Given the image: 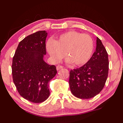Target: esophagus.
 I'll list each match as a JSON object with an SVG mask.
<instances>
[{"mask_svg":"<svg viewBox=\"0 0 123 123\" xmlns=\"http://www.w3.org/2000/svg\"><path fill=\"white\" fill-rule=\"evenodd\" d=\"M63 68V66H60V65H58V66H57V67H56V70H60V69Z\"/></svg>","mask_w":123,"mask_h":123,"instance_id":"34e87169","label":"esophagus"}]
</instances>
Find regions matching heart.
Returning a JSON list of instances; mask_svg holds the SVG:
<instances>
[{"label":"heart","mask_w":123,"mask_h":123,"mask_svg":"<svg viewBox=\"0 0 123 123\" xmlns=\"http://www.w3.org/2000/svg\"><path fill=\"white\" fill-rule=\"evenodd\" d=\"M47 49L52 60L58 63L65 55L66 61L76 66L86 63L90 59L93 50V41L90 36L76 31H69L62 34L57 40L50 39Z\"/></svg>","instance_id":"heart-1"}]
</instances>
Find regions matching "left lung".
Listing matches in <instances>:
<instances>
[{
	"instance_id": "8db88e82",
	"label": "left lung",
	"mask_w": 123,
	"mask_h": 123,
	"mask_svg": "<svg viewBox=\"0 0 123 123\" xmlns=\"http://www.w3.org/2000/svg\"><path fill=\"white\" fill-rule=\"evenodd\" d=\"M96 51L83 66L70 72L71 93L80 99L92 98L99 94L105 85L109 71V60L106 49L97 37Z\"/></svg>"
}]
</instances>
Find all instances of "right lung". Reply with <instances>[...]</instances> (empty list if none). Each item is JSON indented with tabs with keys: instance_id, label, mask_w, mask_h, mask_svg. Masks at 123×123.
<instances>
[{
	"instance_id": "right-lung-1",
	"label": "right lung",
	"mask_w": 123,
	"mask_h": 123,
	"mask_svg": "<svg viewBox=\"0 0 123 123\" xmlns=\"http://www.w3.org/2000/svg\"><path fill=\"white\" fill-rule=\"evenodd\" d=\"M48 33L38 31L19 43L12 59L13 82L19 94L34 103L45 101L50 94L49 82L57 73L56 66L44 60Z\"/></svg>"
}]
</instances>
